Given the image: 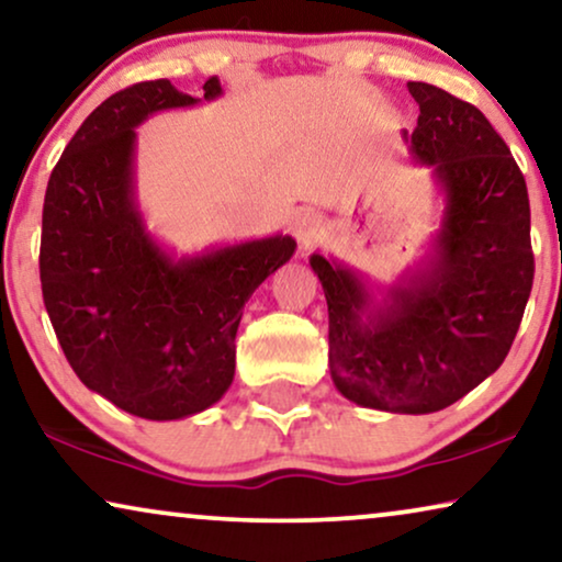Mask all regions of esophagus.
<instances>
[{"mask_svg": "<svg viewBox=\"0 0 562 562\" xmlns=\"http://www.w3.org/2000/svg\"><path fill=\"white\" fill-rule=\"evenodd\" d=\"M319 233H322V225H319V217L314 212H302L296 214L294 220V235L302 248H312L314 243L319 240Z\"/></svg>", "mask_w": 562, "mask_h": 562, "instance_id": "obj_1", "label": "esophagus"}]
</instances>
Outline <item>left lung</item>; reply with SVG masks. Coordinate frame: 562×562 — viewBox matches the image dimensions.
<instances>
[{
	"label": "left lung",
	"mask_w": 562,
	"mask_h": 562,
	"mask_svg": "<svg viewBox=\"0 0 562 562\" xmlns=\"http://www.w3.org/2000/svg\"><path fill=\"white\" fill-rule=\"evenodd\" d=\"M412 156L445 191L432 252L381 304L356 271L310 258L329 312V373L368 409L429 414L504 363L535 279L529 196L512 150L479 106L409 81Z\"/></svg>",
	"instance_id": "obj_1"
}]
</instances>
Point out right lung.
Wrapping results in <instances>:
<instances>
[{
	"label": "right lung",
	"instance_id": "obj_1",
	"mask_svg": "<svg viewBox=\"0 0 562 562\" xmlns=\"http://www.w3.org/2000/svg\"><path fill=\"white\" fill-rule=\"evenodd\" d=\"M222 94L204 81V99ZM168 79L104 99L53 168L43 204V302L81 383L143 419L220 402L235 375L243 306L294 256L289 235L173 260L145 233L133 191L135 127L191 106Z\"/></svg>",
	"mask_w": 562,
	"mask_h": 562
}]
</instances>
